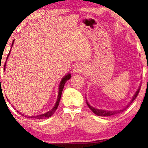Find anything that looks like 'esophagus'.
<instances>
[{"label": "esophagus", "mask_w": 148, "mask_h": 148, "mask_svg": "<svg viewBox=\"0 0 148 148\" xmlns=\"http://www.w3.org/2000/svg\"><path fill=\"white\" fill-rule=\"evenodd\" d=\"M86 71V67L85 64L82 63L77 64L75 66V68L74 69V72L77 73H84Z\"/></svg>", "instance_id": "34e87169"}]
</instances>
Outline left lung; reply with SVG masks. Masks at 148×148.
I'll use <instances>...</instances> for the list:
<instances>
[{"label":"left lung","instance_id":"obj_1","mask_svg":"<svg viewBox=\"0 0 148 148\" xmlns=\"http://www.w3.org/2000/svg\"><path fill=\"white\" fill-rule=\"evenodd\" d=\"M140 88H141V86H139V88L137 89V90L136 91V92L135 93V94L133 95L132 99H131L130 102H129V104L127 105L126 107H125V108H123V109H121V110H102V109H98L96 108H94V107H93L92 106H91V105L89 104L88 101L86 100V103H87V105H88V106L90 108V109L95 114H96L97 116H113V115H115L116 114H118V113H120L121 112H123V110H125L127 107H129L130 106V104L132 103L133 101L135 100V99L137 98V95H138L139 92V90H140Z\"/></svg>","mask_w":148,"mask_h":148}]
</instances>
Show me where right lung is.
<instances>
[{
	"mask_svg": "<svg viewBox=\"0 0 148 148\" xmlns=\"http://www.w3.org/2000/svg\"><path fill=\"white\" fill-rule=\"evenodd\" d=\"M14 44V40L13 42V43H12V45H11V48L12 46H13ZM11 50H10L9 51V53L8 54L7 57V60H6V62H5V66H4V71H5V68H6V63H7V59L8 58H9V56L10 55V53H11ZM71 73H67L66 75H65L62 78L61 81H60V84H59V86H58V96H57V99H56V102L55 103V104H54V106H53V108H52L51 110L48 111V112H46L45 113H44V114H38V115H35V116H27V115H24L23 114H21V112H19V111H17L19 113V114H21L22 116H25V117H27V118H29V119H47V118H49L52 116V114H54V112H55V111L56 109H57L58 106V104H59V102H60V97H61V95H62V90H63V88H64V84H65V83L66 82V81L69 79L71 78ZM8 100V99H7Z\"/></svg>",
	"mask_w": 148,
	"mask_h": 148,
	"instance_id": "1",
	"label": "right lung"
}]
</instances>
